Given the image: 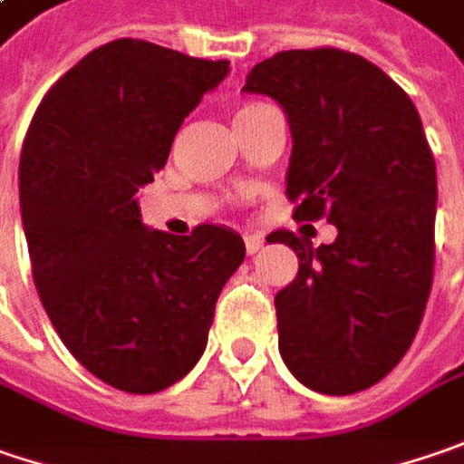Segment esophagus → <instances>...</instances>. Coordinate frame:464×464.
Listing matches in <instances>:
<instances>
[{
	"instance_id": "34e87169",
	"label": "esophagus",
	"mask_w": 464,
	"mask_h": 464,
	"mask_svg": "<svg viewBox=\"0 0 464 464\" xmlns=\"http://www.w3.org/2000/svg\"><path fill=\"white\" fill-rule=\"evenodd\" d=\"M261 247H264V237L261 235H245V250H247V256L258 253Z\"/></svg>"
}]
</instances>
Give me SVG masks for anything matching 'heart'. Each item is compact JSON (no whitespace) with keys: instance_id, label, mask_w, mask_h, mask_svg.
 Wrapping results in <instances>:
<instances>
[{"instance_id":"heart-1","label":"heart","mask_w":464,"mask_h":464,"mask_svg":"<svg viewBox=\"0 0 464 464\" xmlns=\"http://www.w3.org/2000/svg\"><path fill=\"white\" fill-rule=\"evenodd\" d=\"M258 109H261V104H245V106H240V109H237V114H235V122H237V120H245L247 114H253V111H258Z\"/></svg>"}]
</instances>
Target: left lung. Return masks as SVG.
<instances>
[{
    "label": "left lung",
    "mask_w": 464,
    "mask_h": 464,
    "mask_svg": "<svg viewBox=\"0 0 464 464\" xmlns=\"http://www.w3.org/2000/svg\"><path fill=\"white\" fill-rule=\"evenodd\" d=\"M243 91L287 114L295 219L336 227L318 247L268 235L300 258L274 300L282 360L313 392H362L410 350L433 282L436 161L420 114L373 62L339 49L279 52Z\"/></svg>",
    "instance_id": "1"
}]
</instances>
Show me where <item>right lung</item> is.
<instances>
[{
    "instance_id": "add662e5",
    "label": "right lung",
    "mask_w": 464,
    "mask_h": 464,
    "mask_svg": "<svg viewBox=\"0 0 464 464\" xmlns=\"http://www.w3.org/2000/svg\"><path fill=\"white\" fill-rule=\"evenodd\" d=\"M229 72L138 38L67 70L38 104L20 153V217L38 297L96 379L130 394L179 382L203 350L243 237L200 224L177 237L140 221L185 117Z\"/></svg>"
}]
</instances>
